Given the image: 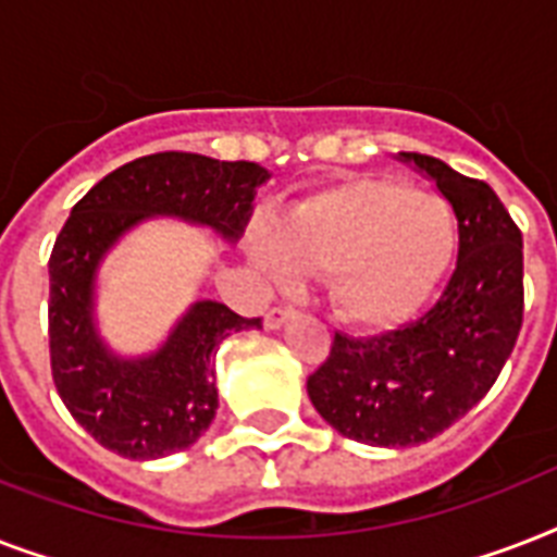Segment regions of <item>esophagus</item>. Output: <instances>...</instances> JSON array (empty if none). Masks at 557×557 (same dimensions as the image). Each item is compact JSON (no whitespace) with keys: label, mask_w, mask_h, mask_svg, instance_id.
Returning <instances> with one entry per match:
<instances>
[{"label":"esophagus","mask_w":557,"mask_h":557,"mask_svg":"<svg viewBox=\"0 0 557 557\" xmlns=\"http://www.w3.org/2000/svg\"><path fill=\"white\" fill-rule=\"evenodd\" d=\"M295 314V309L292 306H274V309H269L265 312V330H280L283 323L288 321Z\"/></svg>","instance_id":"1"}]
</instances>
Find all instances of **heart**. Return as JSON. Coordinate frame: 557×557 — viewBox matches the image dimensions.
Instances as JSON below:
<instances>
[{
    "label": "heart",
    "instance_id": "heart-1",
    "mask_svg": "<svg viewBox=\"0 0 557 557\" xmlns=\"http://www.w3.org/2000/svg\"><path fill=\"white\" fill-rule=\"evenodd\" d=\"M457 251V222L436 196L389 178H349L288 208L248 239L274 283L330 271V297L349 323L387 330L431 297Z\"/></svg>",
    "mask_w": 557,
    "mask_h": 557
}]
</instances>
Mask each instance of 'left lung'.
<instances>
[{"mask_svg": "<svg viewBox=\"0 0 557 557\" xmlns=\"http://www.w3.org/2000/svg\"><path fill=\"white\" fill-rule=\"evenodd\" d=\"M401 159L431 176L457 213V269L419 321L375 338L335 332L330 358L306 381L335 431L379 448H410L466 416L523 326V236L497 193L433 156Z\"/></svg>", "mask_w": 557, "mask_h": 557, "instance_id": "1", "label": "left lung"}]
</instances>
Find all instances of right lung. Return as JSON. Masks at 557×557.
I'll list each match as a JSON object with an SVG mask.
<instances>
[{"label": "right lung", "instance_id": "add662e5", "mask_svg": "<svg viewBox=\"0 0 557 557\" xmlns=\"http://www.w3.org/2000/svg\"><path fill=\"white\" fill-rule=\"evenodd\" d=\"M269 170L196 152H156L112 170L65 219L48 260V349L54 387L69 413L103 448L126 459H159L190 448L216 416V347L260 330L225 304L199 300L144 358L112 356L91 318L103 253L147 216H178L239 239Z\"/></svg>", "mask_w": 557, "mask_h": 557}]
</instances>
